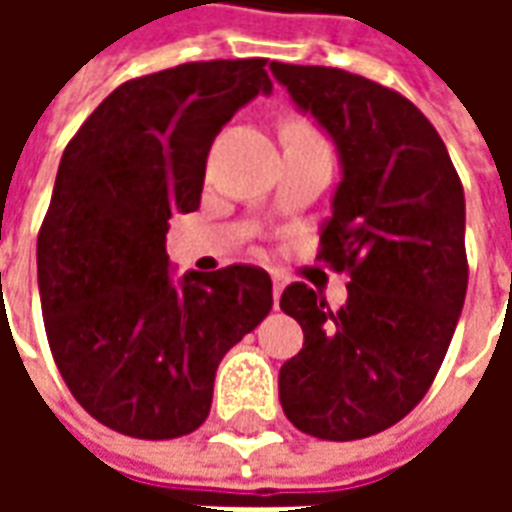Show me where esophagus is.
I'll list each match as a JSON object with an SVG mask.
<instances>
[{"label":"esophagus","instance_id":"1","mask_svg":"<svg viewBox=\"0 0 512 512\" xmlns=\"http://www.w3.org/2000/svg\"><path fill=\"white\" fill-rule=\"evenodd\" d=\"M271 282H274V301H279L282 290H285V285H288V277H285L282 271H271Z\"/></svg>","mask_w":512,"mask_h":512}]
</instances>
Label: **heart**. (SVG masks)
<instances>
[{"label": "heart", "mask_w": 512, "mask_h": 512, "mask_svg": "<svg viewBox=\"0 0 512 512\" xmlns=\"http://www.w3.org/2000/svg\"><path fill=\"white\" fill-rule=\"evenodd\" d=\"M293 128H304V126H293ZM304 131H307V128H304Z\"/></svg>", "instance_id": "b5f03b06"}]
</instances>
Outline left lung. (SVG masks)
Returning <instances> with one entry per match:
<instances>
[{"label": "left lung", "mask_w": 512, "mask_h": 512, "mask_svg": "<svg viewBox=\"0 0 512 512\" xmlns=\"http://www.w3.org/2000/svg\"><path fill=\"white\" fill-rule=\"evenodd\" d=\"M340 158L321 257L348 268L340 310L293 282L279 307L304 345L279 367V403L304 433L365 439L406 417L439 373L466 299V202L450 153L408 98L365 76L271 62Z\"/></svg>", "instance_id": "left-lung-1"}]
</instances>
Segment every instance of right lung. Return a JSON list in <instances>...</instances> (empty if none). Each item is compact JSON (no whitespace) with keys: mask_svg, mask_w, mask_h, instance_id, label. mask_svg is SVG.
Listing matches in <instances>:
<instances>
[{"mask_svg":"<svg viewBox=\"0 0 512 512\" xmlns=\"http://www.w3.org/2000/svg\"><path fill=\"white\" fill-rule=\"evenodd\" d=\"M263 65L186 62L120 84L62 153L38 235L40 307L68 389L117 433L200 428L222 356L274 304L263 268L175 277L164 246L172 213L200 208L216 134L274 90Z\"/></svg>","mask_w":512,"mask_h":512,"instance_id":"add662e5","label":"right lung"}]
</instances>
